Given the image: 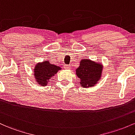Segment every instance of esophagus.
<instances>
[{"instance_id":"1","label":"esophagus","mask_w":135,"mask_h":135,"mask_svg":"<svg viewBox=\"0 0 135 135\" xmlns=\"http://www.w3.org/2000/svg\"><path fill=\"white\" fill-rule=\"evenodd\" d=\"M64 69H69L71 68V66L70 65H66L65 64L64 66Z\"/></svg>"}]
</instances>
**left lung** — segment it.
<instances>
[{
  "label": "left lung",
  "mask_w": 135,
  "mask_h": 135,
  "mask_svg": "<svg viewBox=\"0 0 135 135\" xmlns=\"http://www.w3.org/2000/svg\"><path fill=\"white\" fill-rule=\"evenodd\" d=\"M103 66L88 59H83L79 67L76 69V75L80 79L81 87L89 88L98 84L102 76Z\"/></svg>",
  "instance_id": "8db88e82"
}]
</instances>
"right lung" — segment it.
Wrapping results in <instances>:
<instances>
[{"mask_svg":"<svg viewBox=\"0 0 135 135\" xmlns=\"http://www.w3.org/2000/svg\"><path fill=\"white\" fill-rule=\"evenodd\" d=\"M61 70V68L57 65L51 64L49 60H44L42 62H38L34 68V73L35 81L41 87L47 85L51 78Z\"/></svg>","mask_w":135,"mask_h":135,"instance_id":"1","label":"right lung"}]
</instances>
